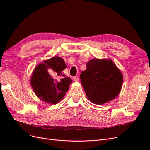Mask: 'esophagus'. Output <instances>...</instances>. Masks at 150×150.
<instances>
[{
  "label": "esophagus",
  "mask_w": 150,
  "mask_h": 150,
  "mask_svg": "<svg viewBox=\"0 0 150 150\" xmlns=\"http://www.w3.org/2000/svg\"><path fill=\"white\" fill-rule=\"evenodd\" d=\"M79 77L78 76H74L73 78H72V79H73L74 81H79Z\"/></svg>",
  "instance_id": "34e87169"
}]
</instances>
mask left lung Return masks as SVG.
<instances>
[{"instance_id": "obj_1", "label": "left lung", "mask_w": 150, "mask_h": 150, "mask_svg": "<svg viewBox=\"0 0 150 150\" xmlns=\"http://www.w3.org/2000/svg\"><path fill=\"white\" fill-rule=\"evenodd\" d=\"M86 66L80 79L89 100L100 105L116 98L122 88L123 76L111 59H93Z\"/></svg>"}]
</instances>
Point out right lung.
<instances>
[{"label": "right lung", "mask_w": 150, "mask_h": 150, "mask_svg": "<svg viewBox=\"0 0 150 150\" xmlns=\"http://www.w3.org/2000/svg\"><path fill=\"white\" fill-rule=\"evenodd\" d=\"M66 64L63 59L54 56L40 63L33 71L30 85L41 100L52 104L63 99L72 80L64 74Z\"/></svg>", "instance_id": "add662e5"}]
</instances>
